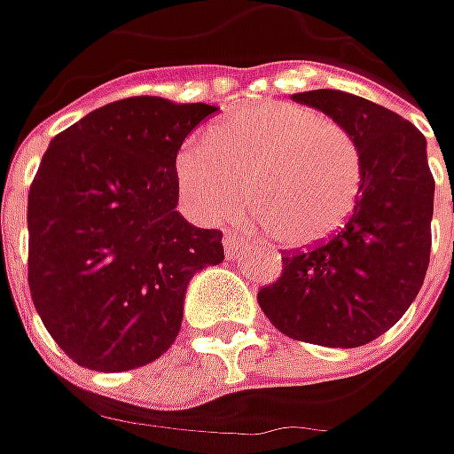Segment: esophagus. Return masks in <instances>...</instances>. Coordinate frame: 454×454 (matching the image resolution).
Segmentation results:
<instances>
[{
    "label": "esophagus",
    "mask_w": 454,
    "mask_h": 454,
    "mask_svg": "<svg viewBox=\"0 0 454 454\" xmlns=\"http://www.w3.org/2000/svg\"><path fill=\"white\" fill-rule=\"evenodd\" d=\"M222 242H224V250H227L230 257H235V254L245 247V239L239 235H235V232H227V235L222 237Z\"/></svg>",
    "instance_id": "1"
}]
</instances>
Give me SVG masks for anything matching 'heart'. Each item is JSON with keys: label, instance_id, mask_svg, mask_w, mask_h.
I'll list each match as a JSON object with an SVG mask.
<instances>
[{"label": "heart", "instance_id": "b5f03b06", "mask_svg": "<svg viewBox=\"0 0 454 454\" xmlns=\"http://www.w3.org/2000/svg\"><path fill=\"white\" fill-rule=\"evenodd\" d=\"M184 201L204 222L227 217L286 247L321 245L348 222L361 192V156L339 123L293 103H254L186 141L174 159Z\"/></svg>", "mask_w": 454, "mask_h": 454}]
</instances>
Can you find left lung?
I'll return each instance as SVG.
<instances>
[{
	"mask_svg": "<svg viewBox=\"0 0 454 454\" xmlns=\"http://www.w3.org/2000/svg\"><path fill=\"white\" fill-rule=\"evenodd\" d=\"M293 100L323 111L354 138L361 192L328 242L283 257V275L257 293V303L290 339L356 348L387 333L425 283L434 207L427 138L366 98L305 90Z\"/></svg>",
	"mask_w": 454,
	"mask_h": 454,
	"instance_id": "8db88e82",
	"label": "left lung"
}]
</instances>
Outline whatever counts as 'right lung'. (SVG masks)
I'll return each instance as SVG.
<instances>
[{"instance_id": "right-lung-1", "label": "right lung", "mask_w": 454, "mask_h": 454, "mask_svg": "<svg viewBox=\"0 0 454 454\" xmlns=\"http://www.w3.org/2000/svg\"><path fill=\"white\" fill-rule=\"evenodd\" d=\"M207 103L123 98L44 151L29 186V293L75 364L131 372L179 336L192 278L224 260L222 232L176 212L174 159Z\"/></svg>"}]
</instances>
